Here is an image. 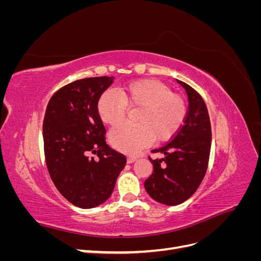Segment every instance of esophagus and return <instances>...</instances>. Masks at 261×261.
Masks as SVG:
<instances>
[{
  "mask_svg": "<svg viewBox=\"0 0 261 261\" xmlns=\"http://www.w3.org/2000/svg\"><path fill=\"white\" fill-rule=\"evenodd\" d=\"M137 160V156L136 155H128L127 156V163H133Z\"/></svg>",
  "mask_w": 261,
  "mask_h": 261,
  "instance_id": "1",
  "label": "esophagus"
}]
</instances>
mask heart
<instances>
[{"label":"heart","instance_id":"heart-1","mask_svg":"<svg viewBox=\"0 0 261 261\" xmlns=\"http://www.w3.org/2000/svg\"><path fill=\"white\" fill-rule=\"evenodd\" d=\"M127 107L137 108L136 124H122L110 134V141L123 152L134 153L150 143L165 141L179 130L186 117L184 99L156 80H140L109 89L98 100V113L108 125L121 123Z\"/></svg>","mask_w":261,"mask_h":261}]
</instances>
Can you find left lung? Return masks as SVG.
Returning <instances> with one entry per match:
<instances>
[{"label": "left lung", "mask_w": 261, "mask_h": 261, "mask_svg": "<svg viewBox=\"0 0 261 261\" xmlns=\"http://www.w3.org/2000/svg\"><path fill=\"white\" fill-rule=\"evenodd\" d=\"M177 83L188 97L184 124L169 143L152 150L163 158L152 160L149 156L153 172L145 180L149 196L168 206L184 202L197 191L206 175L211 148V124L206 103L191 86Z\"/></svg>", "instance_id": "1"}]
</instances>
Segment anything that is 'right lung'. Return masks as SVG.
I'll return each instance as SVG.
<instances>
[{"label":"right lung","instance_id":"1","mask_svg":"<svg viewBox=\"0 0 261 261\" xmlns=\"http://www.w3.org/2000/svg\"><path fill=\"white\" fill-rule=\"evenodd\" d=\"M113 80L102 76L75 81L55 92L45 110L46 168L62 196L83 209L109 199L126 164V156L107 145L97 109Z\"/></svg>","mask_w":261,"mask_h":261}]
</instances>
